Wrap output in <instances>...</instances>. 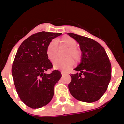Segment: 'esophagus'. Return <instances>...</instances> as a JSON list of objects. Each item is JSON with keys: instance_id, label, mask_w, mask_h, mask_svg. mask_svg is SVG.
Returning <instances> with one entry per match:
<instances>
[{"instance_id": "obj_1", "label": "esophagus", "mask_w": 124, "mask_h": 124, "mask_svg": "<svg viewBox=\"0 0 124 124\" xmlns=\"http://www.w3.org/2000/svg\"><path fill=\"white\" fill-rule=\"evenodd\" d=\"M61 75H65V73H65V72H63V71H61Z\"/></svg>"}]
</instances>
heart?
Wrapping results in <instances>:
<instances>
[{
	"label": "heart",
	"mask_w": 124,
	"mask_h": 124,
	"mask_svg": "<svg viewBox=\"0 0 124 124\" xmlns=\"http://www.w3.org/2000/svg\"><path fill=\"white\" fill-rule=\"evenodd\" d=\"M59 42L61 46L68 48L65 55L67 58L64 59H56L54 62L53 66L55 69L67 71L74 65V61L71 58H73L75 61H78L80 58V54L76 47L77 42L73 38L65 35L59 39ZM46 54L49 61H54L56 59L57 56V43L56 41L53 40L49 42L46 48Z\"/></svg>",
	"instance_id": "b5f03b06"
}]
</instances>
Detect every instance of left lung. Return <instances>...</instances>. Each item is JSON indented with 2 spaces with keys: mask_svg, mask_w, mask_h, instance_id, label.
I'll list each match as a JSON object with an SVG mask.
<instances>
[{
  "mask_svg": "<svg viewBox=\"0 0 124 124\" xmlns=\"http://www.w3.org/2000/svg\"><path fill=\"white\" fill-rule=\"evenodd\" d=\"M68 34L79 44L82 51L80 63L74 69L78 73L70 75L69 92L81 101H96L103 96L110 82L111 65L109 58L104 48L97 41L73 33Z\"/></svg>",
  "mask_w": 124,
  "mask_h": 124,
  "instance_id": "left-lung-1",
  "label": "left lung"
}]
</instances>
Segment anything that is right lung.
Listing matches in <instances>:
<instances>
[{
  "mask_svg": "<svg viewBox=\"0 0 124 124\" xmlns=\"http://www.w3.org/2000/svg\"><path fill=\"white\" fill-rule=\"evenodd\" d=\"M61 33L42 31L31 35L21 43L12 66V76L18 96L32 108L46 106L54 94V86L62 76L57 70L46 71L52 64L46 56L47 46Z\"/></svg>",
  "mask_w": 124,
  "mask_h": 124,
  "instance_id": "obj_1",
  "label": "right lung"
}]
</instances>
